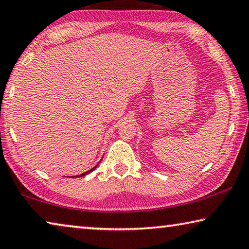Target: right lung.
I'll return each mask as SVG.
<instances>
[{
	"mask_svg": "<svg viewBox=\"0 0 249 249\" xmlns=\"http://www.w3.org/2000/svg\"><path fill=\"white\" fill-rule=\"evenodd\" d=\"M98 164H100V163H98ZM97 164V165H98ZM97 165H95V166H94V167H92V168H90V169H89V171H86L85 173H82V174H80V175H75V176H69V177H72V178H75V177H82V176H85V175H88V174H89V173H92L93 171H94V169H95L96 167H97Z\"/></svg>",
	"mask_w": 249,
	"mask_h": 249,
	"instance_id": "1",
	"label": "right lung"
}]
</instances>
